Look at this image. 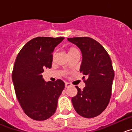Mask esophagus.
<instances>
[{
	"mask_svg": "<svg viewBox=\"0 0 132 132\" xmlns=\"http://www.w3.org/2000/svg\"><path fill=\"white\" fill-rule=\"evenodd\" d=\"M70 86H71V84H70V83H68V82L65 83V88H69V87H70Z\"/></svg>",
	"mask_w": 132,
	"mask_h": 132,
	"instance_id": "obj_1",
	"label": "esophagus"
}]
</instances>
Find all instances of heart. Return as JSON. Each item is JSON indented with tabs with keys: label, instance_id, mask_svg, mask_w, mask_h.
Instances as JSON below:
<instances>
[{
	"label": "heart",
	"instance_id": "b5f03b06",
	"mask_svg": "<svg viewBox=\"0 0 132 132\" xmlns=\"http://www.w3.org/2000/svg\"><path fill=\"white\" fill-rule=\"evenodd\" d=\"M79 53V51L77 50V49L75 48H73V47H71V48H69L68 50V55H71L73 54V53ZM56 55V53L55 52H54L53 54V58L54 59Z\"/></svg>",
	"mask_w": 132,
	"mask_h": 132
}]
</instances>
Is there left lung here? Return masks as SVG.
<instances>
[{
  "label": "left lung",
  "instance_id": "obj_1",
  "mask_svg": "<svg viewBox=\"0 0 132 132\" xmlns=\"http://www.w3.org/2000/svg\"><path fill=\"white\" fill-rule=\"evenodd\" d=\"M82 53L80 72L86 75V86L71 98L77 113L86 118L100 115L110 102L114 71L109 55L103 46L89 37L68 38ZM83 77L82 79H84Z\"/></svg>",
  "mask_w": 132,
  "mask_h": 132
}]
</instances>
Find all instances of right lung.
I'll return each mask as SVG.
<instances>
[{
  "mask_svg": "<svg viewBox=\"0 0 132 132\" xmlns=\"http://www.w3.org/2000/svg\"><path fill=\"white\" fill-rule=\"evenodd\" d=\"M64 39L34 38L23 46L15 60L12 80L16 98L24 113L36 121L54 114L64 88L62 80L46 82L42 75L44 69L52 68V53Z\"/></svg>",
  "mask_w": 132,
  "mask_h": 132,
  "instance_id": "obj_1",
  "label": "right lung"
}]
</instances>
